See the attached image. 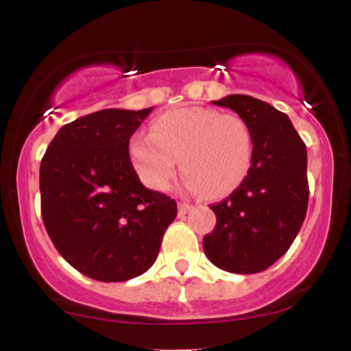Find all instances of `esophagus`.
Masks as SVG:
<instances>
[{
    "instance_id": "esophagus-1",
    "label": "esophagus",
    "mask_w": 351,
    "mask_h": 351,
    "mask_svg": "<svg viewBox=\"0 0 351 351\" xmlns=\"http://www.w3.org/2000/svg\"><path fill=\"white\" fill-rule=\"evenodd\" d=\"M191 208H193L191 204L184 203V201H181V203H178V211H180V215H186V213H188Z\"/></svg>"
}]
</instances>
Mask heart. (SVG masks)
<instances>
[{"instance_id": "heart-1", "label": "heart", "mask_w": 351, "mask_h": 351, "mask_svg": "<svg viewBox=\"0 0 351 351\" xmlns=\"http://www.w3.org/2000/svg\"><path fill=\"white\" fill-rule=\"evenodd\" d=\"M128 156L147 186L162 191L180 167L188 191L208 198L232 193L247 178L254 135L243 117L208 107H181L153 120L150 135L135 134Z\"/></svg>"}]
</instances>
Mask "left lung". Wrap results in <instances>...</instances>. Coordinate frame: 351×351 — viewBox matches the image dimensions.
I'll list each match as a JSON object with an SVG mask.
<instances>
[{
	"instance_id": "obj_1",
	"label": "left lung",
	"mask_w": 351,
	"mask_h": 351,
	"mask_svg": "<svg viewBox=\"0 0 351 351\" xmlns=\"http://www.w3.org/2000/svg\"><path fill=\"white\" fill-rule=\"evenodd\" d=\"M213 104L247 122L254 158L244 183L211 206L216 226L203 237L204 254L223 271L263 272L289 251L307 215V147L271 104L241 94Z\"/></svg>"
}]
</instances>
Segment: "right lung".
I'll return each instance as SVG.
<instances>
[{
	"label": "right lung",
	"mask_w": 351,
	"mask_h": 351,
	"mask_svg": "<svg viewBox=\"0 0 351 351\" xmlns=\"http://www.w3.org/2000/svg\"><path fill=\"white\" fill-rule=\"evenodd\" d=\"M152 108H106L64 125L41 160V215L52 244L84 276L122 282L158 256L176 201L140 183L128 142Z\"/></svg>",
	"instance_id": "1"
}]
</instances>
